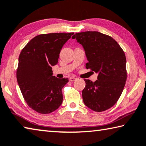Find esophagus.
Wrapping results in <instances>:
<instances>
[{
  "label": "esophagus",
  "mask_w": 146,
  "mask_h": 146,
  "mask_svg": "<svg viewBox=\"0 0 146 146\" xmlns=\"http://www.w3.org/2000/svg\"><path fill=\"white\" fill-rule=\"evenodd\" d=\"M76 79H77V78L76 77H70L69 78V80H70V82H74V81L76 80Z\"/></svg>",
  "instance_id": "esophagus-1"
}]
</instances>
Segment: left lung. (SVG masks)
Returning <instances> with one entry per match:
<instances>
[{"label":"left lung","mask_w":146,"mask_h":146,"mask_svg":"<svg viewBox=\"0 0 146 146\" xmlns=\"http://www.w3.org/2000/svg\"><path fill=\"white\" fill-rule=\"evenodd\" d=\"M72 38L84 49L88 60L86 68L98 73L95 82L84 80V104L97 112L110 108L119 98L127 80L124 51L113 38L97 31L76 33Z\"/></svg>","instance_id":"8db88e82"}]
</instances>
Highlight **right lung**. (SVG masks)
<instances>
[{
	"mask_svg": "<svg viewBox=\"0 0 146 146\" xmlns=\"http://www.w3.org/2000/svg\"><path fill=\"white\" fill-rule=\"evenodd\" d=\"M74 33L38 35L24 47L19 57L17 80L28 106L40 113L57 110L62 102V89L68 78L53 76L64 44Z\"/></svg>",
	"mask_w": 146,
	"mask_h": 146,
	"instance_id": "obj_1",
	"label": "right lung"
}]
</instances>
